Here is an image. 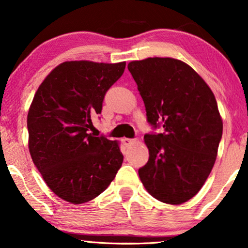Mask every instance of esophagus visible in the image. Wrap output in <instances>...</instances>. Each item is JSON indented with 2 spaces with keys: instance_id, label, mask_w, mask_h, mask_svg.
Wrapping results in <instances>:
<instances>
[{
  "instance_id": "esophagus-1",
  "label": "esophagus",
  "mask_w": 248,
  "mask_h": 248,
  "mask_svg": "<svg viewBox=\"0 0 248 248\" xmlns=\"http://www.w3.org/2000/svg\"><path fill=\"white\" fill-rule=\"evenodd\" d=\"M122 141H123V143H124L125 146H130L131 143H133L134 141H136V140L130 139V138H123V139H122Z\"/></svg>"
}]
</instances>
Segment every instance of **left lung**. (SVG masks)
I'll use <instances>...</instances> for the list:
<instances>
[{
  "label": "left lung",
  "mask_w": 248,
  "mask_h": 248,
  "mask_svg": "<svg viewBox=\"0 0 248 248\" xmlns=\"http://www.w3.org/2000/svg\"><path fill=\"white\" fill-rule=\"evenodd\" d=\"M147 122L162 133L145 134L148 162L139 177L162 202L180 204L202 187L215 163L223 123L208 85L191 66L169 57L133 61Z\"/></svg>",
  "instance_id": "1"
}]
</instances>
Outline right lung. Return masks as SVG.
<instances>
[{
	"label": "right lung",
	"mask_w": 248,
	"mask_h": 248,
	"mask_svg": "<svg viewBox=\"0 0 248 248\" xmlns=\"http://www.w3.org/2000/svg\"><path fill=\"white\" fill-rule=\"evenodd\" d=\"M125 70L116 64L64 62L36 91L27 115L33 163L57 197L79 204L93 200L123 163L117 141L90 132L109 90Z\"/></svg>",
	"instance_id": "right-lung-1"
}]
</instances>
